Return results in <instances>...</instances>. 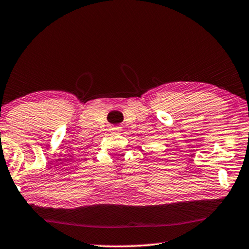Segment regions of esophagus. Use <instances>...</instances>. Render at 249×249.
I'll return each instance as SVG.
<instances>
[{"label": "esophagus", "mask_w": 249, "mask_h": 249, "mask_svg": "<svg viewBox=\"0 0 249 249\" xmlns=\"http://www.w3.org/2000/svg\"><path fill=\"white\" fill-rule=\"evenodd\" d=\"M109 130H111L112 134L120 135L122 133V127H120V126H114V127H112Z\"/></svg>", "instance_id": "esophagus-1"}]
</instances>
